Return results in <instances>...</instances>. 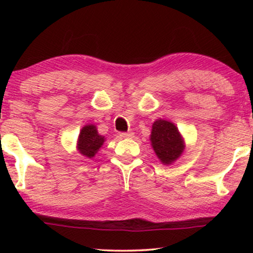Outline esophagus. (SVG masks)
<instances>
[{
    "mask_svg": "<svg viewBox=\"0 0 253 253\" xmlns=\"http://www.w3.org/2000/svg\"><path fill=\"white\" fill-rule=\"evenodd\" d=\"M121 137L122 138H131V137H134V132H121Z\"/></svg>",
    "mask_w": 253,
    "mask_h": 253,
    "instance_id": "34e87169",
    "label": "esophagus"
}]
</instances>
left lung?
Here are the masks:
<instances>
[{"mask_svg":"<svg viewBox=\"0 0 253 253\" xmlns=\"http://www.w3.org/2000/svg\"><path fill=\"white\" fill-rule=\"evenodd\" d=\"M149 140L157 158L164 165L173 164L185 149V142L176 125L162 118L154 122Z\"/></svg>","mask_w":253,"mask_h":253,"instance_id":"1","label":"left lung"}]
</instances>
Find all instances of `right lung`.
<instances>
[{
    "label": "right lung",
    "mask_w": 253,
    "mask_h": 253,
    "mask_svg": "<svg viewBox=\"0 0 253 253\" xmlns=\"http://www.w3.org/2000/svg\"><path fill=\"white\" fill-rule=\"evenodd\" d=\"M105 140V136L98 134L96 125L88 124L81 128L79 132L77 139V151L84 157L92 158L102 147Z\"/></svg>",
    "instance_id": "1"
}]
</instances>
